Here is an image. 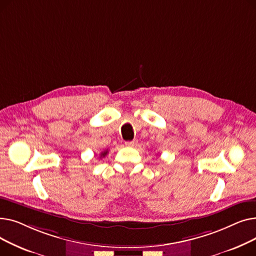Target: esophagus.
Wrapping results in <instances>:
<instances>
[{"label":"esophagus","mask_w":256,"mask_h":256,"mask_svg":"<svg viewBox=\"0 0 256 256\" xmlns=\"http://www.w3.org/2000/svg\"><path fill=\"white\" fill-rule=\"evenodd\" d=\"M137 144V140H132V141H128L126 142V145L128 146V147H134Z\"/></svg>","instance_id":"esophagus-1"}]
</instances>
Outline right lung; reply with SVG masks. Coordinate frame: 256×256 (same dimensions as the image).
Masks as SVG:
<instances>
[{
    "label": "right lung",
    "mask_w": 256,
    "mask_h": 256,
    "mask_svg": "<svg viewBox=\"0 0 256 256\" xmlns=\"http://www.w3.org/2000/svg\"><path fill=\"white\" fill-rule=\"evenodd\" d=\"M106 154H108V150H104V152H100V158H104V156H106Z\"/></svg>",
    "instance_id": "add662e5"
}]
</instances>
